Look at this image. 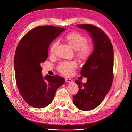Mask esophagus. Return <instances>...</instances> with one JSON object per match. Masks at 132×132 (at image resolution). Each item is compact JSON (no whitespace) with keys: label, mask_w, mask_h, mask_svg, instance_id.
Listing matches in <instances>:
<instances>
[{"label":"esophagus","mask_w":132,"mask_h":132,"mask_svg":"<svg viewBox=\"0 0 132 132\" xmlns=\"http://www.w3.org/2000/svg\"><path fill=\"white\" fill-rule=\"evenodd\" d=\"M65 81L67 82H69V83H72L73 82L72 80L70 79H69V78H66L65 79Z\"/></svg>","instance_id":"34e87169"}]
</instances>
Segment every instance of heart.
<instances>
[{
    "label": "heart",
    "mask_w": 132,
    "mask_h": 132,
    "mask_svg": "<svg viewBox=\"0 0 132 132\" xmlns=\"http://www.w3.org/2000/svg\"><path fill=\"white\" fill-rule=\"evenodd\" d=\"M65 40L69 45L76 51L78 57L85 60L89 57L92 52V47L86 43L87 38L78 32H71L65 36ZM59 41H54L50 47V52L53 54L58 46ZM77 63L75 61H65L62 62L58 66V70L65 75H70L74 70L77 68Z\"/></svg>",
    "instance_id": "1"
}]
</instances>
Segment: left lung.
I'll return each instance as SVG.
<instances>
[{"label": "left lung", "mask_w": 132, "mask_h": 132, "mask_svg": "<svg viewBox=\"0 0 132 132\" xmlns=\"http://www.w3.org/2000/svg\"><path fill=\"white\" fill-rule=\"evenodd\" d=\"M89 32L94 50L82 68L80 74L85 83L76 80L79 91L73 96L74 105L82 111L95 109L111 89L113 81V49L109 38L100 29L91 25H77Z\"/></svg>", "instance_id": "obj_1"}]
</instances>
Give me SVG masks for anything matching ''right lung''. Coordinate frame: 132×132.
Listing matches in <instances>:
<instances>
[{"label": "right lung", "instance_id": "obj_1", "mask_svg": "<svg viewBox=\"0 0 132 132\" xmlns=\"http://www.w3.org/2000/svg\"><path fill=\"white\" fill-rule=\"evenodd\" d=\"M65 29L52 26L34 28L22 37L16 50L14 69L16 82L23 100L37 109L52 102L55 93L64 84L60 76L41 73L42 63L48 55L50 44Z\"/></svg>", "mask_w": 132, "mask_h": 132}]
</instances>
